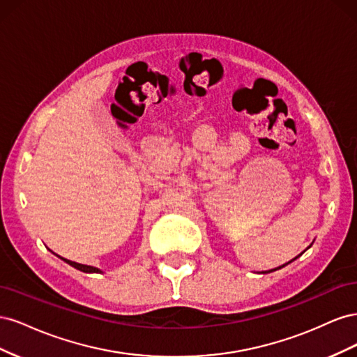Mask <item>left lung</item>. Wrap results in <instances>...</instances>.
<instances>
[{"mask_svg": "<svg viewBox=\"0 0 357 357\" xmlns=\"http://www.w3.org/2000/svg\"><path fill=\"white\" fill-rule=\"evenodd\" d=\"M295 259H296V257H295ZM290 262H291V261H290ZM290 262H287V264H290ZM287 264H284V265H282V266H278V268H275V269H280V268H283V266H286ZM275 269H271V271H275ZM271 271H266V273H271ZM266 273H265V274H266Z\"/></svg>", "mask_w": 357, "mask_h": 357, "instance_id": "left-lung-1", "label": "left lung"}]
</instances>
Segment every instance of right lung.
Returning a JSON list of instances; mask_svg holds the SVG:
<instances>
[{
	"instance_id": "1",
	"label": "right lung",
	"mask_w": 357,
	"mask_h": 357,
	"mask_svg": "<svg viewBox=\"0 0 357 357\" xmlns=\"http://www.w3.org/2000/svg\"><path fill=\"white\" fill-rule=\"evenodd\" d=\"M61 259H63V257H61ZM63 261H66L68 265L74 266L75 269H79V271H83V273H101L98 268H93V266H89V265H82V264H77V262H71V261H68V259H63Z\"/></svg>"
}]
</instances>
